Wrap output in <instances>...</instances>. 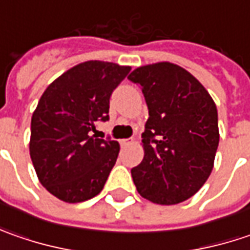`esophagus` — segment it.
<instances>
[{
    "mask_svg": "<svg viewBox=\"0 0 250 250\" xmlns=\"http://www.w3.org/2000/svg\"><path fill=\"white\" fill-rule=\"evenodd\" d=\"M133 143V139H122L121 140V146H129Z\"/></svg>",
    "mask_w": 250,
    "mask_h": 250,
    "instance_id": "1",
    "label": "esophagus"
}]
</instances>
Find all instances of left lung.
Wrapping results in <instances>:
<instances>
[{"label": "left lung", "instance_id": "left-lung-1", "mask_svg": "<svg viewBox=\"0 0 250 250\" xmlns=\"http://www.w3.org/2000/svg\"><path fill=\"white\" fill-rule=\"evenodd\" d=\"M142 87L149 120L142 133L145 157L130 169L140 196L177 205L205 185L218 147L217 107L187 69L171 62L136 68L128 76Z\"/></svg>", "mask_w": 250, "mask_h": 250}]
</instances>
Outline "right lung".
I'll use <instances>...</instances> for the list:
<instances>
[{
    "label": "right lung",
    "mask_w": 250,
    "mask_h": 250,
    "mask_svg": "<svg viewBox=\"0 0 250 250\" xmlns=\"http://www.w3.org/2000/svg\"><path fill=\"white\" fill-rule=\"evenodd\" d=\"M130 66L86 61L63 72L45 90L30 126V159L40 184L66 203L99 195L114 167L120 143L99 139L108 121L110 97Z\"/></svg>",
    "instance_id": "obj_1"
}]
</instances>
